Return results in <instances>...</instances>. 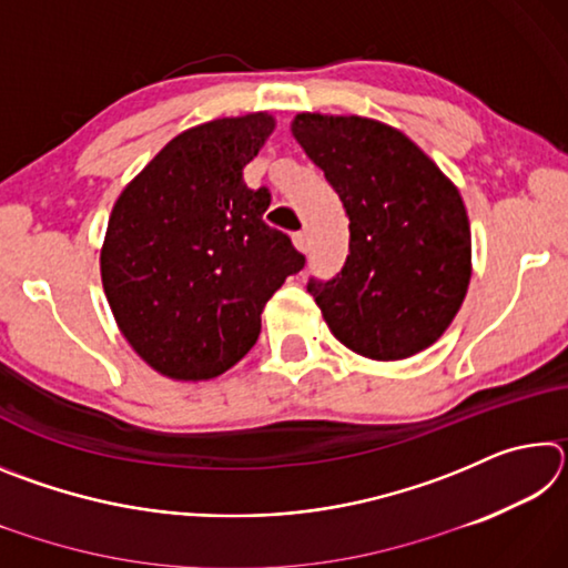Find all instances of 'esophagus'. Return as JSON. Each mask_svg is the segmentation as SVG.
<instances>
[{
  "instance_id": "esophagus-1",
  "label": "esophagus",
  "mask_w": 568,
  "mask_h": 568,
  "mask_svg": "<svg viewBox=\"0 0 568 568\" xmlns=\"http://www.w3.org/2000/svg\"><path fill=\"white\" fill-rule=\"evenodd\" d=\"M293 243L297 250H301V253H307V250H311V235H307L305 230H301V233L293 235Z\"/></svg>"
}]
</instances>
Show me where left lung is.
<instances>
[{
	"mask_svg": "<svg viewBox=\"0 0 568 568\" xmlns=\"http://www.w3.org/2000/svg\"><path fill=\"white\" fill-rule=\"evenodd\" d=\"M293 134L351 220L341 273L307 281L328 328L373 361L428 348L470 281V227L454 182L406 134L376 120L303 112Z\"/></svg>",
	"mask_w": 568,
	"mask_h": 568,
	"instance_id": "obj_1",
	"label": "left lung"
}]
</instances>
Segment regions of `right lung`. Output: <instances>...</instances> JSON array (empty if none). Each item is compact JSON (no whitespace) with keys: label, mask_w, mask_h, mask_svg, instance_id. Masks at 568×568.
Masks as SVG:
<instances>
[{"label":"right lung","mask_w":568,"mask_h":568,"mask_svg":"<svg viewBox=\"0 0 568 568\" xmlns=\"http://www.w3.org/2000/svg\"><path fill=\"white\" fill-rule=\"evenodd\" d=\"M271 114L185 130L122 190L102 247V285L124 338L175 381H207L243 358L261 313L305 255L263 213L271 190H250L243 168Z\"/></svg>","instance_id":"obj_1"}]
</instances>
